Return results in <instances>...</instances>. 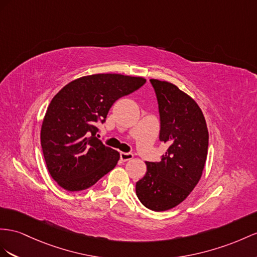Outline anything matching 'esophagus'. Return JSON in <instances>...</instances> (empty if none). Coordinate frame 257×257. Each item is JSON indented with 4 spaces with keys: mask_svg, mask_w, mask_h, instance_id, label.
<instances>
[{
    "mask_svg": "<svg viewBox=\"0 0 257 257\" xmlns=\"http://www.w3.org/2000/svg\"><path fill=\"white\" fill-rule=\"evenodd\" d=\"M133 157H134V155L131 154V153H124V152H121V153H120V160H121L122 162H127V161L133 159Z\"/></svg>",
    "mask_w": 257,
    "mask_h": 257,
    "instance_id": "obj_1",
    "label": "esophagus"
}]
</instances>
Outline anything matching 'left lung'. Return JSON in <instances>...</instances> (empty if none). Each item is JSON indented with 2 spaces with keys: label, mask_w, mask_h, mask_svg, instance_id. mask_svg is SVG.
<instances>
[{
  "label": "left lung",
  "mask_w": 257,
  "mask_h": 257,
  "mask_svg": "<svg viewBox=\"0 0 257 257\" xmlns=\"http://www.w3.org/2000/svg\"><path fill=\"white\" fill-rule=\"evenodd\" d=\"M161 116L160 140L168 144L162 160L147 162L136 183L138 199L149 209L164 212L179 205L200 181L208 150L205 117L197 103L176 84L151 79Z\"/></svg>",
  "instance_id": "left-lung-1"
}]
</instances>
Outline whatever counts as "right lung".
<instances>
[{"instance_id":"obj_1","label":"right lung","mask_w":257,"mask_h":257,"mask_svg":"<svg viewBox=\"0 0 257 257\" xmlns=\"http://www.w3.org/2000/svg\"><path fill=\"white\" fill-rule=\"evenodd\" d=\"M143 77L94 74L70 81L52 98L41 127V147L52 178L67 191L88 189L119 161L94 137L118 98L146 83Z\"/></svg>"}]
</instances>
